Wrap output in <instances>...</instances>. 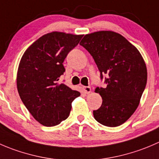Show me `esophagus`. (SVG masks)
Wrapping results in <instances>:
<instances>
[{
	"label": "esophagus",
	"instance_id": "1",
	"mask_svg": "<svg viewBox=\"0 0 159 159\" xmlns=\"http://www.w3.org/2000/svg\"><path fill=\"white\" fill-rule=\"evenodd\" d=\"M83 91L86 94H89V93H91V88L89 86H84L83 87Z\"/></svg>",
	"mask_w": 159,
	"mask_h": 159
}]
</instances>
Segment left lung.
Masks as SVG:
<instances>
[{
	"label": "left lung",
	"mask_w": 159,
	"mask_h": 159,
	"mask_svg": "<svg viewBox=\"0 0 159 159\" xmlns=\"http://www.w3.org/2000/svg\"><path fill=\"white\" fill-rule=\"evenodd\" d=\"M93 56L105 88L97 87L102 105L94 118L104 126L117 127L131 117L139 105L147 83V68L138 48L112 31L87 34L80 43Z\"/></svg>",
	"instance_id": "8db88e82"
}]
</instances>
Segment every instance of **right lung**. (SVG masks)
<instances>
[{
  "mask_svg": "<svg viewBox=\"0 0 159 159\" xmlns=\"http://www.w3.org/2000/svg\"><path fill=\"white\" fill-rule=\"evenodd\" d=\"M83 34L52 31L36 40L21 57L17 73V88L30 114L41 125L52 127L70 115L72 102L80 96L59 77L63 62L79 44Z\"/></svg>",
  "mask_w": 159,
  "mask_h": 159,
  "instance_id": "obj_1",
  "label": "right lung"
}]
</instances>
